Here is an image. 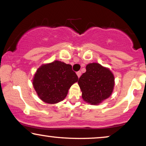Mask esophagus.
<instances>
[{"label": "esophagus", "mask_w": 146, "mask_h": 146, "mask_svg": "<svg viewBox=\"0 0 146 146\" xmlns=\"http://www.w3.org/2000/svg\"><path fill=\"white\" fill-rule=\"evenodd\" d=\"M76 74H77L78 77V78L80 77V76L82 75V72H81V71H78V72H76Z\"/></svg>", "instance_id": "34e87169"}]
</instances>
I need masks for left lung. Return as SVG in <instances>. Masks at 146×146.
Segmentation results:
<instances>
[{
	"instance_id": "8db88e82",
	"label": "left lung",
	"mask_w": 146,
	"mask_h": 146,
	"mask_svg": "<svg viewBox=\"0 0 146 146\" xmlns=\"http://www.w3.org/2000/svg\"><path fill=\"white\" fill-rule=\"evenodd\" d=\"M86 72L78 80L82 97L90 104L97 105L108 98L114 86V76L108 68L98 63L88 64Z\"/></svg>"
}]
</instances>
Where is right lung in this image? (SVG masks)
Instances as JSON below:
<instances>
[{"instance_id":"1","label":"right lung","mask_w":146,"mask_h":146,"mask_svg":"<svg viewBox=\"0 0 146 146\" xmlns=\"http://www.w3.org/2000/svg\"><path fill=\"white\" fill-rule=\"evenodd\" d=\"M78 77L70 64L61 61L42 65L34 76L33 84L38 96L48 104H56L66 97L71 86Z\"/></svg>"}]
</instances>
